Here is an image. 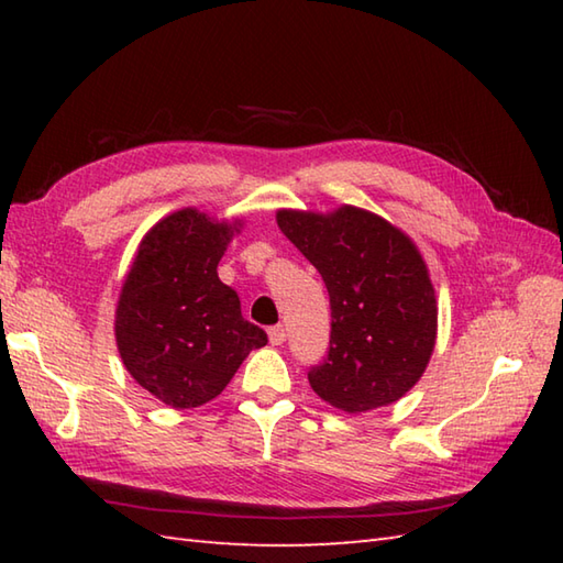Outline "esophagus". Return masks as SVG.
Instances as JSON below:
<instances>
[{"label": "esophagus", "instance_id": "1", "mask_svg": "<svg viewBox=\"0 0 563 563\" xmlns=\"http://www.w3.org/2000/svg\"><path fill=\"white\" fill-rule=\"evenodd\" d=\"M268 341H271L273 345L285 343V329H283V327H271V329H268Z\"/></svg>", "mask_w": 563, "mask_h": 563}]
</instances>
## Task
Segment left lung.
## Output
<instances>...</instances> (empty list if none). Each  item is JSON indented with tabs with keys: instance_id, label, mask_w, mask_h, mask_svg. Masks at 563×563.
Masks as SVG:
<instances>
[{
	"instance_id": "8db88e82",
	"label": "left lung",
	"mask_w": 563,
	"mask_h": 563,
	"mask_svg": "<svg viewBox=\"0 0 563 563\" xmlns=\"http://www.w3.org/2000/svg\"><path fill=\"white\" fill-rule=\"evenodd\" d=\"M275 218L329 290V355L309 369V385L345 413L401 399L426 373L438 331L435 290L416 244L353 206Z\"/></svg>"
}]
</instances>
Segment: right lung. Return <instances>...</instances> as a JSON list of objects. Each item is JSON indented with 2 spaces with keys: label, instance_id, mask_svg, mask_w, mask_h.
Listing matches in <instances>:
<instances>
[{
  "label": "right lung",
  "instance_id": "add662e5",
  "mask_svg": "<svg viewBox=\"0 0 563 563\" xmlns=\"http://www.w3.org/2000/svg\"><path fill=\"white\" fill-rule=\"evenodd\" d=\"M236 224L184 208L142 239L115 309V343L140 387L172 409H196L268 343L218 278Z\"/></svg>",
  "mask_w": 563,
  "mask_h": 563
}]
</instances>
